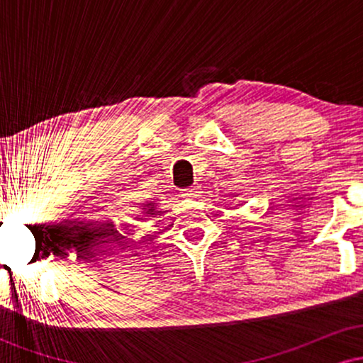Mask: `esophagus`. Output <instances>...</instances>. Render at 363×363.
Returning <instances> with one entry per match:
<instances>
[{
    "label": "esophagus",
    "instance_id": "esophagus-1",
    "mask_svg": "<svg viewBox=\"0 0 363 363\" xmlns=\"http://www.w3.org/2000/svg\"><path fill=\"white\" fill-rule=\"evenodd\" d=\"M199 193H201V191H199V186H191V187H187V189L182 191V196L187 199H194V198H198Z\"/></svg>",
    "mask_w": 363,
    "mask_h": 363
}]
</instances>
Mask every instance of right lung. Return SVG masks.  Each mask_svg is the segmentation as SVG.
Returning <instances> with one entry per match:
<instances>
[{"label": "right lung", "instance_id": "obj_1", "mask_svg": "<svg viewBox=\"0 0 363 363\" xmlns=\"http://www.w3.org/2000/svg\"><path fill=\"white\" fill-rule=\"evenodd\" d=\"M143 211H145V216L157 215V211H155V203H147V205H145V208H143ZM126 227H129V225H126ZM107 234H109V235H119L118 227H116L114 223H109V230H107Z\"/></svg>", "mask_w": 363, "mask_h": 363}]
</instances>
